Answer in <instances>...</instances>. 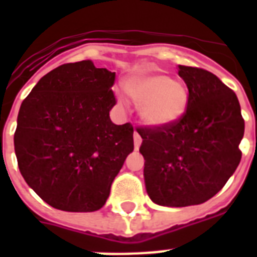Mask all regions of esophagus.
<instances>
[{"instance_id": "34e87169", "label": "esophagus", "mask_w": 257, "mask_h": 257, "mask_svg": "<svg viewBox=\"0 0 257 257\" xmlns=\"http://www.w3.org/2000/svg\"><path fill=\"white\" fill-rule=\"evenodd\" d=\"M133 141H135V148L139 149L140 148V145H141V136L139 135V132L137 131H135V133H133Z\"/></svg>"}]
</instances>
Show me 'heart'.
<instances>
[{
    "instance_id": "obj_1",
    "label": "heart",
    "mask_w": 257,
    "mask_h": 257,
    "mask_svg": "<svg viewBox=\"0 0 257 257\" xmlns=\"http://www.w3.org/2000/svg\"><path fill=\"white\" fill-rule=\"evenodd\" d=\"M129 98L139 106V116L144 124L160 128L183 118L189 104L185 84L161 72L133 74L124 82Z\"/></svg>"
}]
</instances>
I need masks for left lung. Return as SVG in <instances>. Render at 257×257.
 <instances>
[{"instance_id":"8db88e82","label":"left lung","mask_w":257,"mask_h":257,"mask_svg":"<svg viewBox=\"0 0 257 257\" xmlns=\"http://www.w3.org/2000/svg\"><path fill=\"white\" fill-rule=\"evenodd\" d=\"M189 104L183 118L139 128L145 188L153 203L188 207L205 203L225 185L240 160L244 120L235 92L208 70L179 65Z\"/></svg>"}]
</instances>
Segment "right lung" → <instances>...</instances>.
Listing matches in <instances>:
<instances>
[{
	"instance_id": "add662e5",
	"label": "right lung",
	"mask_w": 257,
	"mask_h": 257,
	"mask_svg": "<svg viewBox=\"0 0 257 257\" xmlns=\"http://www.w3.org/2000/svg\"><path fill=\"white\" fill-rule=\"evenodd\" d=\"M116 73L90 60L64 64L22 101L14 133L18 168L45 203L66 212H93L133 152V126L113 124Z\"/></svg>"
}]
</instances>
